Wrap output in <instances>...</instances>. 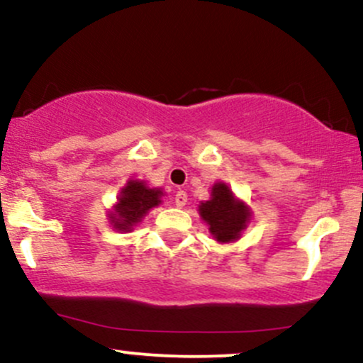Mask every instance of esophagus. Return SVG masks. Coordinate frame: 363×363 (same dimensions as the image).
<instances>
[{"label":"esophagus","instance_id":"obj_1","mask_svg":"<svg viewBox=\"0 0 363 363\" xmlns=\"http://www.w3.org/2000/svg\"><path fill=\"white\" fill-rule=\"evenodd\" d=\"M174 201H176V206H179V208L186 206V203H187V194H186V191H177L176 198H174Z\"/></svg>","mask_w":363,"mask_h":363}]
</instances>
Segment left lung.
Returning <instances> with one entry per match:
<instances>
[{"instance_id":"obj_1","label":"left lung","mask_w":363,"mask_h":363,"mask_svg":"<svg viewBox=\"0 0 363 363\" xmlns=\"http://www.w3.org/2000/svg\"><path fill=\"white\" fill-rule=\"evenodd\" d=\"M199 215L210 225L218 242H230L240 235L249 222V210L232 196L227 186L218 182L211 189V199L199 205Z\"/></svg>"}]
</instances>
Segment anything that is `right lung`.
<instances>
[{
  "instance_id": "1",
  "label": "right lung",
  "mask_w": 363,
  "mask_h": 363,
  "mask_svg": "<svg viewBox=\"0 0 363 363\" xmlns=\"http://www.w3.org/2000/svg\"><path fill=\"white\" fill-rule=\"evenodd\" d=\"M160 189H150L140 181H129L126 187L121 191V198L116 206V215H112L114 227L119 230H129L135 223H138L150 208L160 203Z\"/></svg>"
}]
</instances>
